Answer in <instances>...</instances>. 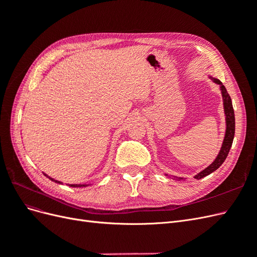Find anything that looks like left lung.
<instances>
[{"instance_id": "8db88e82", "label": "left lung", "mask_w": 257, "mask_h": 257, "mask_svg": "<svg viewBox=\"0 0 257 257\" xmlns=\"http://www.w3.org/2000/svg\"><path fill=\"white\" fill-rule=\"evenodd\" d=\"M210 78H211L216 84L220 85L222 97H223L224 112H225V115H226L225 116V120H226V131H225L224 141H223L221 150H220L219 154H217L216 159L212 162V164H210L207 168L201 170L199 174H197L195 177H194L195 179H197V180L213 173L214 170H216L223 164V162L227 158L228 152H229L231 145H232V141H234V136H235V112H234V108H232L231 98L227 93L226 88L224 87L223 83L219 79L212 78V77H210ZM175 178H177L178 180H181V179H183V178H178V177H175Z\"/></svg>"}]
</instances>
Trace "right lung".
<instances>
[{"mask_svg":"<svg viewBox=\"0 0 257 257\" xmlns=\"http://www.w3.org/2000/svg\"><path fill=\"white\" fill-rule=\"evenodd\" d=\"M45 176H47L46 174H44ZM48 177V176H47ZM51 181H54V182H57V183H60V184H62V182H60V181H58V180H54V179H52V178H50V177H48ZM89 184H69V186H74V188H81V186H88Z\"/></svg>","mask_w":257,"mask_h":257,"instance_id":"1","label":"right lung"}]
</instances>
